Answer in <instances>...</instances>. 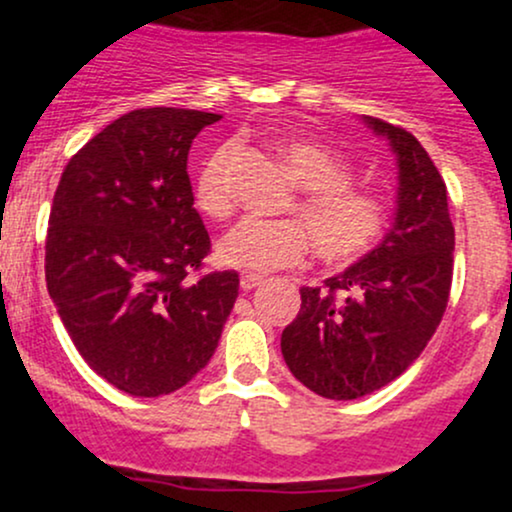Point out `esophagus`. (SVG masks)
Masks as SVG:
<instances>
[{"instance_id": "obj_1", "label": "esophagus", "mask_w": 512, "mask_h": 512, "mask_svg": "<svg viewBox=\"0 0 512 512\" xmlns=\"http://www.w3.org/2000/svg\"><path fill=\"white\" fill-rule=\"evenodd\" d=\"M264 284V279L262 276H257V274H243L240 276V289L243 291H252V289H257V286H262Z\"/></svg>"}]
</instances>
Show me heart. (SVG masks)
<instances>
[{"label":"heart","instance_id":"obj_1","mask_svg":"<svg viewBox=\"0 0 512 512\" xmlns=\"http://www.w3.org/2000/svg\"><path fill=\"white\" fill-rule=\"evenodd\" d=\"M276 156L303 190L289 214L299 221H245L216 248L223 267L250 274H267L296 267L313 243L315 257L327 267H346L366 257L390 223V207L378 192L351 185L354 170L332 146L305 134H289L274 142ZM236 144L216 149L195 178V204L211 221L231 219L233 163Z\"/></svg>","mask_w":512,"mask_h":512}]
</instances>
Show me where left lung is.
<instances>
[{"label":"left lung","instance_id":"left-lung-1","mask_svg":"<svg viewBox=\"0 0 512 512\" xmlns=\"http://www.w3.org/2000/svg\"><path fill=\"white\" fill-rule=\"evenodd\" d=\"M397 156V214L363 260L325 286H303L301 310L281 334L286 366L315 395L358 399L399 378L443 320L455 228L448 190L407 129L366 117Z\"/></svg>","mask_w":512,"mask_h":512}]
</instances>
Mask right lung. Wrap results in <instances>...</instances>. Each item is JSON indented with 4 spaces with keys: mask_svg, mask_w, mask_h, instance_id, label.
<instances>
[{
    "mask_svg": "<svg viewBox=\"0 0 512 512\" xmlns=\"http://www.w3.org/2000/svg\"><path fill=\"white\" fill-rule=\"evenodd\" d=\"M221 115L139 108L64 168L45 238V281L84 361L134 397L190 383L219 346L236 272L202 269L211 240L187 175L192 139Z\"/></svg>",
    "mask_w": 512,
    "mask_h": 512,
    "instance_id": "obj_1",
    "label": "right lung"
}]
</instances>
